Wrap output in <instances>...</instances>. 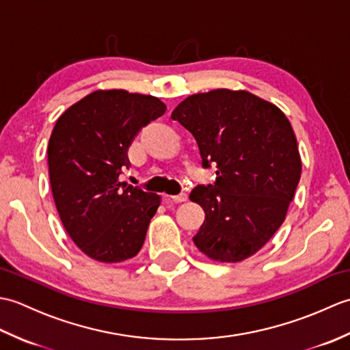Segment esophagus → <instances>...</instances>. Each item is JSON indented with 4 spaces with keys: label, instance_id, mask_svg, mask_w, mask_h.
Segmentation results:
<instances>
[{
    "label": "esophagus",
    "instance_id": "34e87169",
    "mask_svg": "<svg viewBox=\"0 0 350 350\" xmlns=\"http://www.w3.org/2000/svg\"><path fill=\"white\" fill-rule=\"evenodd\" d=\"M171 200H173L174 203H182V202H187V198H188V196L185 194V192H180V194H177V196H171L170 197Z\"/></svg>",
    "mask_w": 350,
    "mask_h": 350
}]
</instances>
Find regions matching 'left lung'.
Instances as JSON below:
<instances>
[{
  "instance_id": "left-lung-1",
  "label": "left lung",
  "mask_w": 350,
  "mask_h": 350,
  "mask_svg": "<svg viewBox=\"0 0 350 350\" xmlns=\"http://www.w3.org/2000/svg\"><path fill=\"white\" fill-rule=\"evenodd\" d=\"M217 165L212 187L192 189L206 218L192 237L212 260L236 263L263 248L286 219L302 162L286 114L245 90L218 88L188 96L171 113Z\"/></svg>"
}]
</instances>
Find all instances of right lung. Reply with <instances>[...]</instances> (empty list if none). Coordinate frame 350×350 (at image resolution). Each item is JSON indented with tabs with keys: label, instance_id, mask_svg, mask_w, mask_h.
<instances>
[{
	"label": "right lung",
	"instance_id": "right-lung-1",
	"mask_svg": "<svg viewBox=\"0 0 350 350\" xmlns=\"http://www.w3.org/2000/svg\"><path fill=\"white\" fill-rule=\"evenodd\" d=\"M150 94L96 90L58 117L48 144L52 196L66 232L98 262L120 263L143 247L161 197L126 182L128 148L165 113Z\"/></svg>",
	"mask_w": 350,
	"mask_h": 350
}]
</instances>
